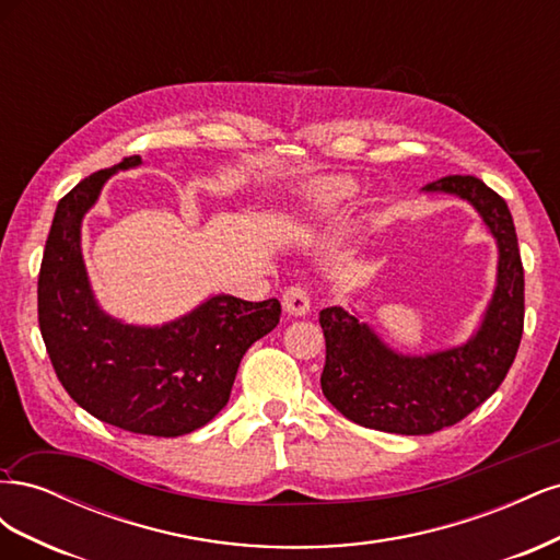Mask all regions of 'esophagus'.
I'll return each instance as SVG.
<instances>
[{
	"instance_id": "esophagus-1",
	"label": "esophagus",
	"mask_w": 560,
	"mask_h": 560,
	"mask_svg": "<svg viewBox=\"0 0 560 560\" xmlns=\"http://www.w3.org/2000/svg\"><path fill=\"white\" fill-rule=\"evenodd\" d=\"M282 308L290 313V315H294V317L306 315L311 311V296H308V292L303 290V287H299V284L290 287V290L282 294Z\"/></svg>"
}]
</instances>
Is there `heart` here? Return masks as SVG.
Here are the masks:
<instances>
[{
    "label": "heart",
    "instance_id": "1",
    "mask_svg": "<svg viewBox=\"0 0 560 560\" xmlns=\"http://www.w3.org/2000/svg\"><path fill=\"white\" fill-rule=\"evenodd\" d=\"M358 191V184L350 177L331 175V177H319L308 184V189L301 194L299 206L292 214V224L299 231H308L327 222L341 210L346 202Z\"/></svg>",
    "mask_w": 560,
    "mask_h": 560
}]
</instances>
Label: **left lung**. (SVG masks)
Listing matches in <instances>:
<instances>
[{
  "label": "left lung",
  "instance_id": "1",
  "mask_svg": "<svg viewBox=\"0 0 560 560\" xmlns=\"http://www.w3.org/2000/svg\"><path fill=\"white\" fill-rule=\"evenodd\" d=\"M422 191L467 200L498 243V280L479 329L463 346L404 354L341 306L319 313L322 393L348 420L393 434H432L469 416L504 381L523 334V264L506 202L471 175H448Z\"/></svg>",
  "mask_w": 560,
  "mask_h": 560
}]
</instances>
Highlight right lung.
I'll return each mask as SVG.
<instances>
[{"label": "right lung", "mask_w": 560, "mask_h": 560, "mask_svg": "<svg viewBox=\"0 0 560 560\" xmlns=\"http://www.w3.org/2000/svg\"><path fill=\"white\" fill-rule=\"evenodd\" d=\"M128 156L81 179L56 208L39 270V329L58 381L81 409L135 434L182 436L224 409L247 348L273 331L280 301L214 294L161 327L100 308L81 254V222Z\"/></svg>", "instance_id": "obj_1"}]
</instances>
